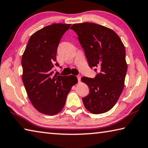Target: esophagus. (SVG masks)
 Instances as JSON below:
<instances>
[{"label":"esophagus","mask_w":148,"mask_h":148,"mask_svg":"<svg viewBox=\"0 0 148 148\" xmlns=\"http://www.w3.org/2000/svg\"><path fill=\"white\" fill-rule=\"evenodd\" d=\"M77 80H78V82H79L80 80H81V76H80V75H77Z\"/></svg>","instance_id":"obj_1"}]
</instances>
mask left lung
Returning <instances> with one entry per match:
<instances>
[{
	"label": "left lung",
	"instance_id": "obj_1",
	"mask_svg": "<svg viewBox=\"0 0 148 148\" xmlns=\"http://www.w3.org/2000/svg\"><path fill=\"white\" fill-rule=\"evenodd\" d=\"M90 68H98L95 78L82 77L89 88V93L82 98L88 111L93 114L109 111L122 94L127 65L125 47L119 36L106 26L92 23L74 24ZM95 71H97L95 69Z\"/></svg>",
	"mask_w": 148,
	"mask_h": 148
}]
</instances>
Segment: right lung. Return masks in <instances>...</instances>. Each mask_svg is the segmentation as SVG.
<instances>
[{
  "label": "right lung",
  "instance_id": "add662e5",
  "mask_svg": "<svg viewBox=\"0 0 148 148\" xmlns=\"http://www.w3.org/2000/svg\"><path fill=\"white\" fill-rule=\"evenodd\" d=\"M71 25L52 24L35 32L23 53V82L31 103L41 113L54 115L60 112L77 82L72 75H53V67L60 66L56 61L59 43Z\"/></svg>",
  "mask_w": 148,
  "mask_h": 148
}]
</instances>
